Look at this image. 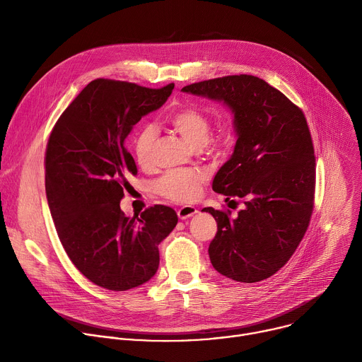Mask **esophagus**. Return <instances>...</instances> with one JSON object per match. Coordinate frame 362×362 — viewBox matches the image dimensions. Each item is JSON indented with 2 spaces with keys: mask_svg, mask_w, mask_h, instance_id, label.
Segmentation results:
<instances>
[{
  "mask_svg": "<svg viewBox=\"0 0 362 362\" xmlns=\"http://www.w3.org/2000/svg\"><path fill=\"white\" fill-rule=\"evenodd\" d=\"M194 214H197V209L194 208V206H182V208L177 209V216L179 219H187L190 216H193Z\"/></svg>",
  "mask_w": 362,
  "mask_h": 362,
  "instance_id": "obj_1",
  "label": "esophagus"
}]
</instances>
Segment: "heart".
Listing matches in <instances>:
<instances>
[{
  "mask_svg": "<svg viewBox=\"0 0 362 362\" xmlns=\"http://www.w3.org/2000/svg\"><path fill=\"white\" fill-rule=\"evenodd\" d=\"M169 126L182 136V139L193 148H200L204 144L226 146L230 140L229 133L221 134L218 139L211 140L212 120L200 109L185 106L170 112L166 117ZM158 132L151 124H141L133 134L132 150L134 160L139 166L147 168L151 163V151L156 141ZM206 180L204 173L200 170L179 169L163 175L158 183L156 190L160 196L177 202L187 203L193 200L200 190L202 183Z\"/></svg>",
  "mask_w": 362,
  "mask_h": 362,
  "instance_id": "1",
  "label": "heart"
}]
</instances>
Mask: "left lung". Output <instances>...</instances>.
<instances>
[{
  "instance_id": "left-lung-1",
  "label": "left lung",
  "mask_w": 362,
  "mask_h": 362,
  "mask_svg": "<svg viewBox=\"0 0 362 362\" xmlns=\"http://www.w3.org/2000/svg\"><path fill=\"white\" fill-rule=\"evenodd\" d=\"M182 91L223 101L235 117V150L212 187L226 202L242 197L245 208L235 219L230 211H202L218 223L211 262L233 281H264L289 261L314 211L315 156L305 115L279 90L247 74L193 83Z\"/></svg>"
}]
</instances>
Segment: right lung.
Masks as SVG:
<instances>
[{
  "label": "right lung",
  "mask_w": 362,
  "mask_h": 362,
  "mask_svg": "<svg viewBox=\"0 0 362 362\" xmlns=\"http://www.w3.org/2000/svg\"><path fill=\"white\" fill-rule=\"evenodd\" d=\"M173 88L93 80L49 134L44 165L51 218L70 261L101 288L127 291L150 281L159 268V243L177 225L169 206L133 216L120 209L127 177L137 175L124 140Z\"/></svg>",
  "instance_id": "1"
}]
</instances>
